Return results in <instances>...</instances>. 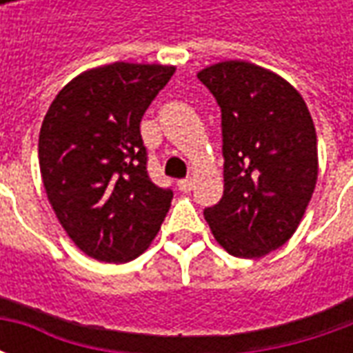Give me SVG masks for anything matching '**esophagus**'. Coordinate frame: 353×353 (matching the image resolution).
<instances>
[{
    "label": "esophagus",
    "instance_id": "1",
    "mask_svg": "<svg viewBox=\"0 0 353 353\" xmlns=\"http://www.w3.org/2000/svg\"><path fill=\"white\" fill-rule=\"evenodd\" d=\"M177 189H179L181 192H191L192 179H181V181H177Z\"/></svg>",
    "mask_w": 353,
    "mask_h": 353
}]
</instances>
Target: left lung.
Here are the masks:
<instances>
[{
  "instance_id": "left-lung-1",
  "label": "left lung",
  "mask_w": 353,
  "mask_h": 353,
  "mask_svg": "<svg viewBox=\"0 0 353 353\" xmlns=\"http://www.w3.org/2000/svg\"><path fill=\"white\" fill-rule=\"evenodd\" d=\"M199 79L221 108L219 204L204 210L225 252L259 259L295 234L318 181V136L289 81L245 60L208 65Z\"/></svg>"
}]
</instances>
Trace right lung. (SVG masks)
<instances>
[{
	"label": "right lung",
	"mask_w": 353,
	"mask_h": 353,
	"mask_svg": "<svg viewBox=\"0 0 353 353\" xmlns=\"http://www.w3.org/2000/svg\"><path fill=\"white\" fill-rule=\"evenodd\" d=\"M174 72L162 64L98 65L73 77L43 119V187L65 234L92 259H136L168 214L174 192L147 176L139 123Z\"/></svg>",
	"instance_id": "add662e5"
}]
</instances>
